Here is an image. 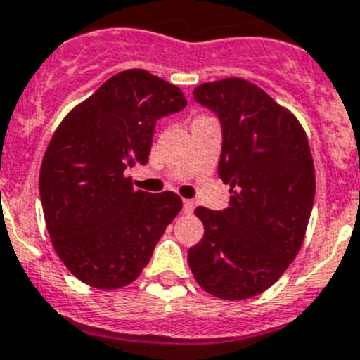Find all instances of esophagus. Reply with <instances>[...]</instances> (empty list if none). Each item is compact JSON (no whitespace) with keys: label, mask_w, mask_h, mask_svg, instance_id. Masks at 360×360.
<instances>
[{"label":"esophagus","mask_w":360,"mask_h":360,"mask_svg":"<svg viewBox=\"0 0 360 360\" xmlns=\"http://www.w3.org/2000/svg\"><path fill=\"white\" fill-rule=\"evenodd\" d=\"M193 208H195V202L192 199H184L183 201V212L184 214H192Z\"/></svg>","instance_id":"esophagus-1"}]
</instances>
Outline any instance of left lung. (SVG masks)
I'll use <instances>...</instances> for the list:
<instances>
[{"label":"left lung","mask_w":360,"mask_h":360,"mask_svg":"<svg viewBox=\"0 0 360 360\" xmlns=\"http://www.w3.org/2000/svg\"><path fill=\"white\" fill-rule=\"evenodd\" d=\"M193 99L221 123L217 174L230 184V202L195 210L205 236L188 250V264L202 290L240 301L270 288L301 248L314 206V159L299 121L250 81L202 83Z\"/></svg>","instance_id":"1"}]
</instances>
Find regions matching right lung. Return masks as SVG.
Wrapping results in <instances>:
<instances>
[{
    "label": "right lung",
    "mask_w": 360,
    "mask_h": 360,
    "mask_svg": "<svg viewBox=\"0 0 360 360\" xmlns=\"http://www.w3.org/2000/svg\"><path fill=\"white\" fill-rule=\"evenodd\" d=\"M186 106L176 85L134 68L115 74L59 124L39 172L49 236L77 279L99 290L139 277L183 201L134 190L127 177L148 162L158 120Z\"/></svg>",
    "instance_id": "1"
}]
</instances>
